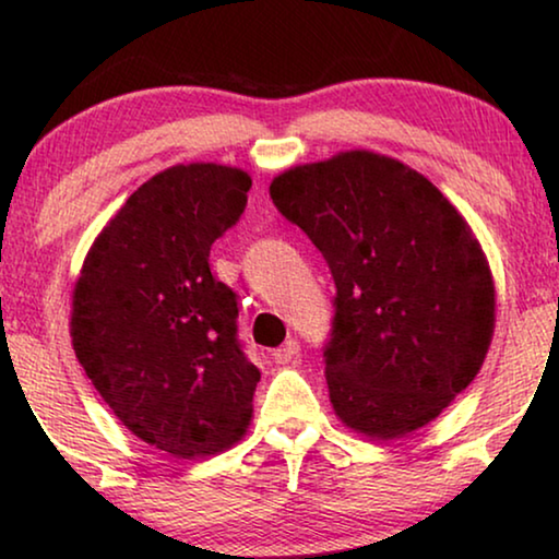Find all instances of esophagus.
I'll return each instance as SVG.
<instances>
[{"label":"esophagus","mask_w":559,"mask_h":559,"mask_svg":"<svg viewBox=\"0 0 559 559\" xmlns=\"http://www.w3.org/2000/svg\"><path fill=\"white\" fill-rule=\"evenodd\" d=\"M274 364H297V358H300V343H297L295 338H289L285 346H280L277 350L272 354Z\"/></svg>","instance_id":"34e87169"}]
</instances>
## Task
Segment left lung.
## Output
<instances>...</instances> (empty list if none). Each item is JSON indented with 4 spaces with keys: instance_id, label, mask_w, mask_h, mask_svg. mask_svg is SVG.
I'll use <instances>...</instances> for the list:
<instances>
[{
    "instance_id": "left-lung-1",
    "label": "left lung",
    "mask_w": 559,
    "mask_h": 559,
    "mask_svg": "<svg viewBox=\"0 0 559 559\" xmlns=\"http://www.w3.org/2000/svg\"><path fill=\"white\" fill-rule=\"evenodd\" d=\"M270 195L333 274L323 358L335 415L377 440L432 423L493 335L491 270L465 218L425 175L366 150L297 165Z\"/></svg>"
}]
</instances>
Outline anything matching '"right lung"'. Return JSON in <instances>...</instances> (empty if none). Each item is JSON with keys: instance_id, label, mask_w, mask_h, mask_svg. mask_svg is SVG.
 I'll return each instance as SVG.
<instances>
[{"instance_id": "right-lung-1", "label": "right lung", "mask_w": 559, "mask_h": 559, "mask_svg": "<svg viewBox=\"0 0 559 559\" xmlns=\"http://www.w3.org/2000/svg\"><path fill=\"white\" fill-rule=\"evenodd\" d=\"M249 188L226 165L157 173L96 236L73 289V350L91 384L127 430L188 461L231 448L251 419L259 369L236 335V293L209 264Z\"/></svg>"}]
</instances>
